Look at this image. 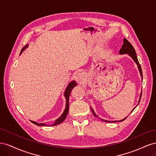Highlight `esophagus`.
I'll return each mask as SVG.
<instances>
[{
	"mask_svg": "<svg viewBox=\"0 0 156 156\" xmlns=\"http://www.w3.org/2000/svg\"><path fill=\"white\" fill-rule=\"evenodd\" d=\"M86 76H85V74L83 72H81V73H79L77 74L76 76H75V80H76V81L79 83H83L84 81H86Z\"/></svg>",
	"mask_w": 156,
	"mask_h": 156,
	"instance_id": "1",
	"label": "esophagus"
}]
</instances>
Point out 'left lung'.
I'll list each match as a JSON object with an SVG mask.
<instances>
[{
    "mask_svg": "<svg viewBox=\"0 0 156 156\" xmlns=\"http://www.w3.org/2000/svg\"><path fill=\"white\" fill-rule=\"evenodd\" d=\"M119 53L120 55H124V54H128L131 57L133 58V60L135 61V62L136 64V65H137L138 66V69L139 70V72H140V76H141V78L143 79V72H142V69H141V67H140V65L139 62L138 61V58H137V56H136V54L135 53V49L133 48V47L132 46V45L129 43V41L128 40H127L126 38L124 39V44L123 45H122V48L119 51ZM141 96H142V92L140 93V98H139V103L140 102V98H141ZM135 108L133 109V111L135 109ZM91 110L92 111V113L93 115L95 116L96 117H98V116L95 114V112H94V110L92 109V108H91ZM131 111V112H132ZM127 117H126L125 119H122V120H119V122H122V121H124ZM101 120L103 121H105L106 122H116L117 121H108V120H103V119H101Z\"/></svg>",
    "mask_w": 156,
    "mask_h": 156,
    "instance_id": "1",
    "label": "left lung"
}]
</instances>
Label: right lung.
Here are the masks:
<instances>
[{"label":"right lung","mask_w":156,"mask_h":156,"mask_svg":"<svg viewBox=\"0 0 156 156\" xmlns=\"http://www.w3.org/2000/svg\"><path fill=\"white\" fill-rule=\"evenodd\" d=\"M29 46V44L26 45L24 48H23L21 51V53L20 55L22 53V52L24 51L27 47ZM77 85V83L75 81H72V82H70L69 83V84L68 85L67 88H66V90L64 92V96L66 98V108H65V110L64 111V112L62 113V115H61L58 119H56L55 122V123L51 124V125H47L45 123H37V122H34V121H31L33 124H36V126H56L58 124H60V123H62V122L66 119V116L68 115V112L69 111V98L70 96V94H71V91L72 90V89L73 88V87H75V86Z\"/></svg>","instance_id":"add662e5"}]
</instances>
